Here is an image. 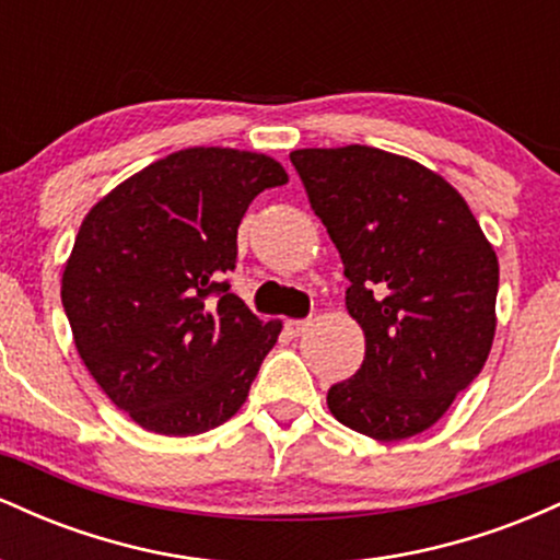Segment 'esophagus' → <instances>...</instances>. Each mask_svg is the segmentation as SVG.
<instances>
[{
  "mask_svg": "<svg viewBox=\"0 0 560 560\" xmlns=\"http://www.w3.org/2000/svg\"><path fill=\"white\" fill-rule=\"evenodd\" d=\"M307 326H311V320H302V318L287 320V331L292 334V337H300V334H305Z\"/></svg>",
  "mask_w": 560,
  "mask_h": 560,
  "instance_id": "esophagus-1",
  "label": "esophagus"
}]
</instances>
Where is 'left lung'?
I'll use <instances>...</instances> for the list:
<instances>
[{
    "label": "left lung",
    "instance_id": "obj_1",
    "mask_svg": "<svg viewBox=\"0 0 560 560\" xmlns=\"http://www.w3.org/2000/svg\"><path fill=\"white\" fill-rule=\"evenodd\" d=\"M289 160L339 249L347 313L365 337L358 374L326 395L331 416L378 442L421 434L485 369L498 255L458 189L416 160L365 144Z\"/></svg>",
    "mask_w": 560,
    "mask_h": 560
}]
</instances>
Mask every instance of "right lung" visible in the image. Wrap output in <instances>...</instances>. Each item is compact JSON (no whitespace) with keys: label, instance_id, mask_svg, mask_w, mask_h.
Instances as JSON below:
<instances>
[{"label":"right lung","instance_id":"add662e5","mask_svg":"<svg viewBox=\"0 0 560 560\" xmlns=\"http://www.w3.org/2000/svg\"><path fill=\"white\" fill-rule=\"evenodd\" d=\"M273 158L189 147L118 184L83 218L62 271V307L94 382L141 429L191 436L249 395L281 320H260L221 273Z\"/></svg>","mask_w":560,"mask_h":560}]
</instances>
